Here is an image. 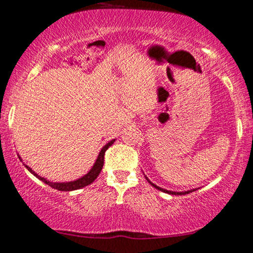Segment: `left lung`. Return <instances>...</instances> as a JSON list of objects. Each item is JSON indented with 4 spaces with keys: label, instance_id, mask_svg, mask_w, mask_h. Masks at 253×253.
Wrapping results in <instances>:
<instances>
[{
    "label": "left lung",
    "instance_id": "8db88e82",
    "mask_svg": "<svg viewBox=\"0 0 253 253\" xmlns=\"http://www.w3.org/2000/svg\"><path fill=\"white\" fill-rule=\"evenodd\" d=\"M146 178H147V177H146ZM147 181H148V182H149V183L153 185V187H154V188H156V189H159L160 191H164V193H167V194H171V195H185V194H189V193H193V191H195V190H196V189H193V190H188V191H182V193H181V191H180V193H176V191H169V190H166V189H164V188H160V187H158V185L153 184V183H152V182H150V181L148 180V178H147Z\"/></svg>",
    "mask_w": 253,
    "mask_h": 253
}]
</instances>
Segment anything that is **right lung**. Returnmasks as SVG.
I'll list each match as a JSON object with an SVG mask.
<instances>
[{"mask_svg":"<svg viewBox=\"0 0 253 253\" xmlns=\"http://www.w3.org/2000/svg\"><path fill=\"white\" fill-rule=\"evenodd\" d=\"M113 142H114V140H112V141H110L107 143V145H105L103 147V149H101L100 153H99L98 159H97V161H95L94 166L92 167L91 170H89L87 174L85 175V176H83L81 178H78V180L72 181V182H65V183H53V182H50V181L45 180L44 177L38 176L36 172H35L30 167H28V166H25V167H27V169L31 172V174H34L35 176L40 178L41 181H43L44 183L50 185V187L53 188V189H57V190H60V191H71V190H76V189H81V188H83V187H86V185L91 184L92 182H93L95 178L98 177V175L100 174L101 169H103V166H104L105 152H106L108 147L112 146V143H113Z\"/></svg>","mask_w":253,"mask_h":253,"instance_id":"add662e5","label":"right lung"}]
</instances>
